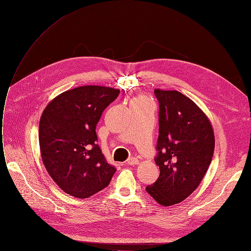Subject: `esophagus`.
<instances>
[{
	"mask_svg": "<svg viewBox=\"0 0 251 251\" xmlns=\"http://www.w3.org/2000/svg\"><path fill=\"white\" fill-rule=\"evenodd\" d=\"M138 163V159L135 158V157H130V158L127 159V164L129 165H135Z\"/></svg>",
	"mask_w": 251,
	"mask_h": 251,
	"instance_id": "obj_1",
	"label": "esophagus"
}]
</instances>
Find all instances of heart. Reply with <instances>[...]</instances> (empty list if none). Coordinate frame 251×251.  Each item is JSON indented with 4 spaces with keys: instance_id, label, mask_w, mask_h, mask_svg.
I'll return each mask as SVG.
<instances>
[{
    "instance_id": "obj_1",
    "label": "heart",
    "mask_w": 251,
    "mask_h": 251,
    "mask_svg": "<svg viewBox=\"0 0 251 251\" xmlns=\"http://www.w3.org/2000/svg\"><path fill=\"white\" fill-rule=\"evenodd\" d=\"M145 103H150V101L148 98L144 96L136 97L131 101V105H137V104H145Z\"/></svg>"
}]
</instances>
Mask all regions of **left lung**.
Here are the masks:
<instances>
[{
    "label": "left lung",
    "mask_w": 251,
    "mask_h": 251,
    "mask_svg": "<svg viewBox=\"0 0 251 251\" xmlns=\"http://www.w3.org/2000/svg\"><path fill=\"white\" fill-rule=\"evenodd\" d=\"M159 102V136L155 162L159 178L146 187L162 206H173L198 188L214 153L211 122L194 102L178 91L154 90Z\"/></svg>",
    "instance_id": "1"
}]
</instances>
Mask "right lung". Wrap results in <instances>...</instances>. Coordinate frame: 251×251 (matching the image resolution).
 <instances>
[{
    "instance_id": "1",
    "label": "right lung",
    "mask_w": 251,
    "mask_h": 251,
    "mask_svg": "<svg viewBox=\"0 0 251 251\" xmlns=\"http://www.w3.org/2000/svg\"><path fill=\"white\" fill-rule=\"evenodd\" d=\"M120 94L113 88L83 86L62 93L43 110L39 145L43 164L66 193L87 199L105 188L116 168L96 144L103 110Z\"/></svg>"
}]
</instances>
